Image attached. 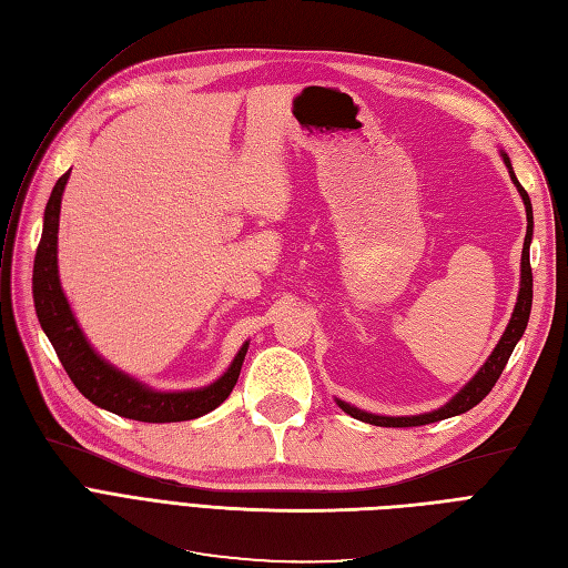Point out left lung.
<instances>
[{
    "instance_id": "8db88e82",
    "label": "left lung",
    "mask_w": 568,
    "mask_h": 568,
    "mask_svg": "<svg viewBox=\"0 0 568 568\" xmlns=\"http://www.w3.org/2000/svg\"><path fill=\"white\" fill-rule=\"evenodd\" d=\"M503 153V161L509 170V178L514 182V186L519 189V194L524 199V205H526V220H528V227H526V239H524V251H521V284H519V296H517V305H514V313H511V320L507 324V329L503 334V338L497 341L495 351L490 353V357L484 363V367H480L474 379L464 386L453 400L445 403L443 407L434 409V412H424V415H415V417H384V415H372V412H365V409H357L348 403L343 400H336L338 407L343 412H348L351 417L359 419V422H367V424H374V426H393V428H403V426H424V424H434V422H440V419H448V417H455V415H462V412L471 409L474 405H478L480 400L486 398V395L493 390L495 382L500 379V374L507 365V359L514 351V346H517L519 338L524 336L526 332V324H528V315H530V303H532V272H530V239H532V205H530V199L526 194V189L519 184L517 175H514V168L509 163V156L505 151Z\"/></svg>"
}]
</instances>
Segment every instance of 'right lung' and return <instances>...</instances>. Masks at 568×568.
Instances as JSON below:
<instances>
[{
	"mask_svg": "<svg viewBox=\"0 0 568 568\" xmlns=\"http://www.w3.org/2000/svg\"><path fill=\"white\" fill-rule=\"evenodd\" d=\"M68 178H71V170L61 175L54 189H51L44 209L42 239L36 253V267H32V298H36L38 320L51 346H54L63 369L84 398L125 419L165 424L209 415L220 403H225L232 393L239 372H242L248 343H244L242 351L232 359L230 369L217 382L196 390H153L146 384L132 379L125 372L109 365L90 346V341L84 338L59 282L57 234L61 196Z\"/></svg>",
	"mask_w": 568,
	"mask_h": 568,
	"instance_id": "add662e5",
	"label": "right lung"
}]
</instances>
